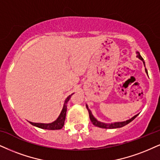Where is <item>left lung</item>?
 Listing matches in <instances>:
<instances>
[{"mask_svg": "<svg viewBox=\"0 0 160 160\" xmlns=\"http://www.w3.org/2000/svg\"><path fill=\"white\" fill-rule=\"evenodd\" d=\"M137 57L138 58L140 59L141 61H142L143 64H144V65H145V62H144V59L142 58V57L140 56V54H139V52H137ZM145 72H146V73L148 74V70H146V68H145ZM86 107H87V108H88V112H89L90 119V121L92 122V123L93 124V125L95 126H96V127L102 128H105V129H113V128H119L124 127L125 125H128V124H129L130 122L133 121V120L138 115H139V114H137V115L133 116L131 119H128V120H126V121H124V122H112V123H104V122H102L98 121V120L96 119L95 117H94V116L92 114L91 110H90L89 109V108H88V104H86Z\"/></svg>", "mask_w": 160, "mask_h": 160, "instance_id": "8db88e82", "label": "left lung"}]
</instances>
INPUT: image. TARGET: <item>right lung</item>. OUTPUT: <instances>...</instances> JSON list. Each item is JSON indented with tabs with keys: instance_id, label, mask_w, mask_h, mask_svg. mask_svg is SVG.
<instances>
[{
	"instance_id": "obj_1",
	"label": "right lung",
	"mask_w": 160,
	"mask_h": 160,
	"mask_svg": "<svg viewBox=\"0 0 160 160\" xmlns=\"http://www.w3.org/2000/svg\"><path fill=\"white\" fill-rule=\"evenodd\" d=\"M73 93H72L71 95L68 96V98L65 99L64 106H63L62 110L61 112L60 115L56 120H55L54 122H51V123H35V122H29L31 125L35 126V127H38L39 128H42V129L45 130H60L63 128V126L64 125V121L65 118H66V113H67V104L71 96Z\"/></svg>"
}]
</instances>
